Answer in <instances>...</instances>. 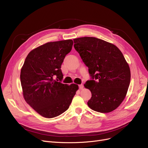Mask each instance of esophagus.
Instances as JSON below:
<instances>
[{"mask_svg":"<svg viewBox=\"0 0 148 148\" xmlns=\"http://www.w3.org/2000/svg\"><path fill=\"white\" fill-rule=\"evenodd\" d=\"M79 89H82L83 88V85H80L79 86Z\"/></svg>","mask_w":148,"mask_h":148,"instance_id":"34e87169","label":"esophagus"}]
</instances>
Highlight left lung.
<instances>
[{
  "mask_svg": "<svg viewBox=\"0 0 148 148\" xmlns=\"http://www.w3.org/2000/svg\"><path fill=\"white\" fill-rule=\"evenodd\" d=\"M74 42L92 77L84 85L92 94L88 106L101 113L115 110L125 99L131 80L123 54L112 43L95 37L77 38Z\"/></svg>",
  "mask_w": 148,
  "mask_h": 148,
  "instance_id": "left-lung-1",
  "label": "left lung"
}]
</instances>
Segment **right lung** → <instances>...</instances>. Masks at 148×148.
Returning <instances> with one entry per match:
<instances>
[{
	"label": "right lung",
	"mask_w": 148,
	"mask_h": 148,
	"mask_svg": "<svg viewBox=\"0 0 148 148\" xmlns=\"http://www.w3.org/2000/svg\"><path fill=\"white\" fill-rule=\"evenodd\" d=\"M73 40L45 43L28 54L22 67L23 98L42 116L53 118L66 111L79 89L74 83L60 82L61 65L72 49Z\"/></svg>",
	"instance_id": "obj_1"
}]
</instances>
